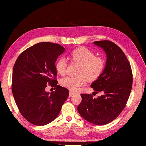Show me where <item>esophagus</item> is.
<instances>
[{
    "label": "esophagus",
    "instance_id": "esophagus-1",
    "mask_svg": "<svg viewBox=\"0 0 146 146\" xmlns=\"http://www.w3.org/2000/svg\"><path fill=\"white\" fill-rule=\"evenodd\" d=\"M74 94V92H72V91H69V97H71V96H73Z\"/></svg>",
    "mask_w": 146,
    "mask_h": 146
}]
</instances>
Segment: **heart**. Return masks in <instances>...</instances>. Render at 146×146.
Segmentation results:
<instances>
[{
  "mask_svg": "<svg viewBox=\"0 0 146 146\" xmlns=\"http://www.w3.org/2000/svg\"><path fill=\"white\" fill-rule=\"evenodd\" d=\"M70 58L74 62L81 64L77 77H67L61 79L60 84L72 91H77L86 84L87 80L93 82L98 79L102 73L105 62L101 56H97L95 53L85 47L75 48L70 53ZM68 61L60 57L55 63V69L61 76L66 72Z\"/></svg>",
  "mask_w": 146,
  "mask_h": 146,
  "instance_id": "obj_1",
  "label": "heart"
}]
</instances>
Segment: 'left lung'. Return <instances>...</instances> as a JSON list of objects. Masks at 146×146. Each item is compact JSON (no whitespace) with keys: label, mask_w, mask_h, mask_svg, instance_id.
<instances>
[{"label":"left lung","mask_w":146,"mask_h":146,"mask_svg":"<svg viewBox=\"0 0 146 146\" xmlns=\"http://www.w3.org/2000/svg\"><path fill=\"white\" fill-rule=\"evenodd\" d=\"M107 55L105 69L91 87L102 95L81 94L77 110L80 116L93 124L103 125L114 120L124 109L133 83L131 66L125 54L115 43L104 40L94 41Z\"/></svg>","instance_id":"obj_1"}]
</instances>
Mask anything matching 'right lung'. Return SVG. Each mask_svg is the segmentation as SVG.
Segmentation results:
<instances>
[{
	"label": "right lung",
	"mask_w": 146,
	"mask_h": 146,
	"mask_svg": "<svg viewBox=\"0 0 146 146\" xmlns=\"http://www.w3.org/2000/svg\"><path fill=\"white\" fill-rule=\"evenodd\" d=\"M65 48L58 44L37 43L17 57L13 70L12 92L21 114L36 125H44L58 116L69 96L67 88L57 85L55 61ZM56 90L45 91L47 85Z\"/></svg>",
	"instance_id": "1"
}]
</instances>
